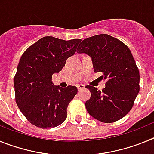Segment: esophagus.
Returning <instances> with one entry per match:
<instances>
[{
    "label": "esophagus",
    "mask_w": 154,
    "mask_h": 154,
    "mask_svg": "<svg viewBox=\"0 0 154 154\" xmlns=\"http://www.w3.org/2000/svg\"><path fill=\"white\" fill-rule=\"evenodd\" d=\"M77 88H78L79 90H81V89H85V85H82V84H79V85H77Z\"/></svg>",
    "instance_id": "obj_1"
}]
</instances>
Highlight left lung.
Returning a JSON list of instances; mask_svg holds the SVG:
<instances>
[{"label":"left lung","instance_id":"8db88e82","mask_svg":"<svg viewBox=\"0 0 154 154\" xmlns=\"http://www.w3.org/2000/svg\"><path fill=\"white\" fill-rule=\"evenodd\" d=\"M78 53L91 57L95 72L106 80L102 91L86 85L91 97L85 107L92 117L103 123H113L130 112L140 91V73L130 48L121 41L102 34L84 39Z\"/></svg>","mask_w":154,"mask_h":154}]
</instances>
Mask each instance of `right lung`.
<instances>
[{
  "label": "right lung",
  "mask_w": 154,
  "mask_h": 154,
  "mask_svg": "<svg viewBox=\"0 0 154 154\" xmlns=\"http://www.w3.org/2000/svg\"><path fill=\"white\" fill-rule=\"evenodd\" d=\"M80 42L46 36L21 55L14 81L15 100L31 124L48 129L59 126L67 117L68 106L78 89L72 85H55L51 78L74 55Z\"/></svg>",
  "instance_id": "1"
}]
</instances>
